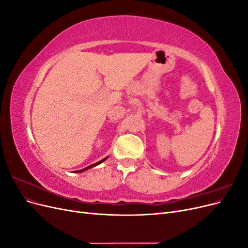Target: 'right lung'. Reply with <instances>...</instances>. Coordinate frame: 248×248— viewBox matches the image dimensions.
<instances>
[{"label":"right lung","mask_w":248,"mask_h":248,"mask_svg":"<svg viewBox=\"0 0 248 248\" xmlns=\"http://www.w3.org/2000/svg\"><path fill=\"white\" fill-rule=\"evenodd\" d=\"M107 159H108V157H106V158L102 159V160H100V161H98V162H96V163H93V164H91V166H89V167H87V168H85V169L79 170H76V171H77V172H81V171H85V170H87L88 169H91V168H94V167H96V166H98V164L102 163L103 161H106Z\"/></svg>","instance_id":"right-lung-1"}]
</instances>
